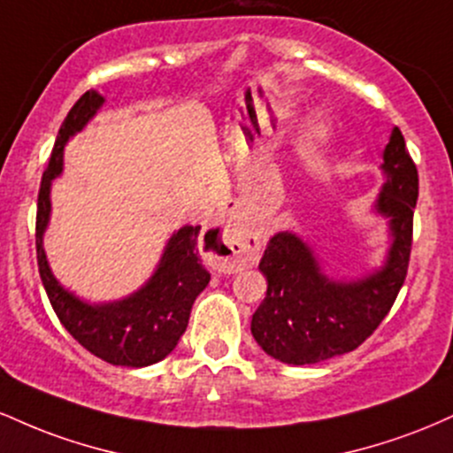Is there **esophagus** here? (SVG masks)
Wrapping results in <instances>:
<instances>
[{"instance_id": "1", "label": "esophagus", "mask_w": 453, "mask_h": 453, "mask_svg": "<svg viewBox=\"0 0 453 453\" xmlns=\"http://www.w3.org/2000/svg\"><path fill=\"white\" fill-rule=\"evenodd\" d=\"M209 244L217 266L226 273L256 266L262 251L259 234L242 219H230L226 226L212 227L209 232Z\"/></svg>"}]
</instances>
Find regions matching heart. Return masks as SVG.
<instances>
[{
    "label": "heart",
    "mask_w": 453,
    "mask_h": 453,
    "mask_svg": "<svg viewBox=\"0 0 453 453\" xmlns=\"http://www.w3.org/2000/svg\"><path fill=\"white\" fill-rule=\"evenodd\" d=\"M324 134H326V121L324 119H317V123L313 126V136L319 138L324 136Z\"/></svg>",
    "instance_id": "heart-1"
}]
</instances>
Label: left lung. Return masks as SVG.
<instances>
[{"label": "left lung", "mask_w": 453, "mask_h": 453, "mask_svg": "<svg viewBox=\"0 0 453 453\" xmlns=\"http://www.w3.org/2000/svg\"><path fill=\"white\" fill-rule=\"evenodd\" d=\"M381 185L372 212L388 221L386 259L357 279L327 277L309 242L292 230L277 232L259 270L268 280L266 298L251 319L257 345L283 364H315L360 347L383 317L407 277L418 168L398 127L383 149Z\"/></svg>", "instance_id": "left-lung-1"}]
</instances>
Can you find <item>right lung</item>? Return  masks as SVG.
Masks as SVG:
<instances>
[{
	"mask_svg": "<svg viewBox=\"0 0 453 453\" xmlns=\"http://www.w3.org/2000/svg\"><path fill=\"white\" fill-rule=\"evenodd\" d=\"M97 91H87L67 112L55 140L49 168L42 176L35 217V251L40 279L57 317L74 339L114 366L142 368L174 351L187 330L191 306L209 285V270L200 264V226H183L165 242L157 268L134 294L112 303H87L55 279L44 251V232L50 221V185L64 173V147L85 129L104 106Z\"/></svg>",
	"mask_w": 453,
	"mask_h": 453,
	"instance_id": "right-lung-1",
	"label": "right lung"
}]
</instances>
